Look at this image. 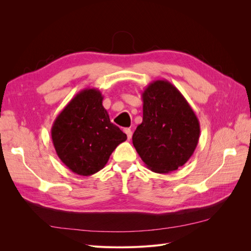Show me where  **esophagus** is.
I'll return each instance as SVG.
<instances>
[{
  "label": "esophagus",
  "mask_w": 251,
  "mask_h": 251,
  "mask_svg": "<svg viewBox=\"0 0 251 251\" xmlns=\"http://www.w3.org/2000/svg\"><path fill=\"white\" fill-rule=\"evenodd\" d=\"M125 133H126V136H127V139L130 140V139L132 138V134H133L131 128H127V127H126V128H125Z\"/></svg>",
  "instance_id": "obj_1"
}]
</instances>
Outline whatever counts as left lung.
<instances>
[{"mask_svg": "<svg viewBox=\"0 0 251 251\" xmlns=\"http://www.w3.org/2000/svg\"><path fill=\"white\" fill-rule=\"evenodd\" d=\"M142 100L143 118L133 134L134 147L151 171H176L197 148L199 120L180 91L165 79L151 82Z\"/></svg>", "mask_w": 251, "mask_h": 251, "instance_id": "left-lung-1", "label": "left lung"}]
</instances>
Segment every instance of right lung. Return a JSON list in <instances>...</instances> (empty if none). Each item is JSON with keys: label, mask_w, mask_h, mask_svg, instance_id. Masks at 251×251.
Masks as SVG:
<instances>
[{"label": "right lung", "mask_w": 251, "mask_h": 251, "mask_svg": "<svg viewBox=\"0 0 251 251\" xmlns=\"http://www.w3.org/2000/svg\"><path fill=\"white\" fill-rule=\"evenodd\" d=\"M102 100L100 90H81L58 114L51 128L58 158L80 176L102 170L113 151L126 140V135L110 121Z\"/></svg>", "instance_id": "1"}]
</instances>
